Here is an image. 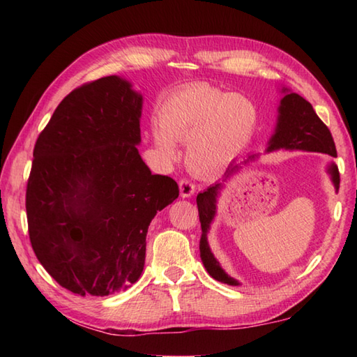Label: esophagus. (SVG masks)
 <instances>
[{
  "instance_id": "1",
  "label": "esophagus",
  "mask_w": 357,
  "mask_h": 357,
  "mask_svg": "<svg viewBox=\"0 0 357 357\" xmlns=\"http://www.w3.org/2000/svg\"><path fill=\"white\" fill-rule=\"evenodd\" d=\"M179 192L183 198H190L195 193V184L188 178H183L179 181Z\"/></svg>"
}]
</instances>
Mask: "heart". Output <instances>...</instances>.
Instances as JSON below:
<instances>
[{"label": "heart", "instance_id": "heart-1", "mask_svg": "<svg viewBox=\"0 0 357 357\" xmlns=\"http://www.w3.org/2000/svg\"><path fill=\"white\" fill-rule=\"evenodd\" d=\"M158 149L174 156L173 141H187L185 161L196 174H210L244 149L257 123L256 105L239 93L225 95L210 84L190 86L162 105Z\"/></svg>", "mask_w": 357, "mask_h": 357}]
</instances>
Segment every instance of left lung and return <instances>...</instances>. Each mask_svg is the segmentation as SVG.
I'll return each instance as SVG.
<instances>
[{
	"mask_svg": "<svg viewBox=\"0 0 357 357\" xmlns=\"http://www.w3.org/2000/svg\"><path fill=\"white\" fill-rule=\"evenodd\" d=\"M278 149H288V150H308V151H321V153H328L330 156L336 158V146L335 139H333L330 128L325 126L321 118L316 115L313 105L307 100H304L298 93H287L282 100H280L279 107V118H278V127L276 133L273 135L270 139L268 150H278ZM255 156H250L252 159ZM247 159V161H248ZM238 164L231 165L225 173V178H230L233 173H236ZM328 172L331 173V179L335 183V187L339 188V170L335 164L330 165ZM222 183H218L215 185H210L206 192H202L196 198L199 211V221H201V259L204 262V267L207 268L211 278H215L219 282L229 284V285H238L236 280L230 278L227 273L219 267V262L215 259L213 253L210 252L208 242H207V233L210 229V224L213 221L216 213V196L218 192L221 190Z\"/></svg>",
	"mask_w": 357,
	"mask_h": 357,
	"instance_id": "8db88e82",
	"label": "left lung"
}]
</instances>
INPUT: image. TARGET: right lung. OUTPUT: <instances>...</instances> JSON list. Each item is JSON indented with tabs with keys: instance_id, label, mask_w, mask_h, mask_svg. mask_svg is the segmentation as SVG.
<instances>
[{
	"instance_id": "add662e5",
	"label": "right lung",
	"mask_w": 357,
	"mask_h": 357,
	"mask_svg": "<svg viewBox=\"0 0 357 357\" xmlns=\"http://www.w3.org/2000/svg\"><path fill=\"white\" fill-rule=\"evenodd\" d=\"M141 107L127 81H90L59 102L36 139L26 188L30 244L75 294L135 284L151 219L179 196L176 181L151 174L138 153Z\"/></svg>"
}]
</instances>
